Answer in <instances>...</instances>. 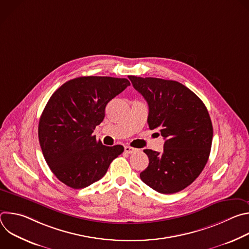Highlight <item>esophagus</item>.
<instances>
[{
    "mask_svg": "<svg viewBox=\"0 0 249 249\" xmlns=\"http://www.w3.org/2000/svg\"><path fill=\"white\" fill-rule=\"evenodd\" d=\"M124 150H125V152L128 153V154H133V153H135V152L137 151V149H134V148L129 147V146H125V147H124Z\"/></svg>",
    "mask_w": 249,
    "mask_h": 249,
    "instance_id": "obj_1",
    "label": "esophagus"
}]
</instances>
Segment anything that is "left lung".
<instances>
[{
  "label": "left lung",
  "mask_w": 249,
  "mask_h": 249,
  "mask_svg": "<svg viewBox=\"0 0 249 249\" xmlns=\"http://www.w3.org/2000/svg\"><path fill=\"white\" fill-rule=\"evenodd\" d=\"M149 105L148 124L165 140L161 154L144 150L148 167L142 181L162 194L179 192L204 169L212 147L213 125L203 101L182 84L129 76Z\"/></svg>",
  "instance_id": "left-lung-1"
}]
</instances>
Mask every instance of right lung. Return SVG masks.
I'll return each instance as SVG.
<instances>
[{"label":"right lung","mask_w":249,"mask_h":249,"mask_svg":"<svg viewBox=\"0 0 249 249\" xmlns=\"http://www.w3.org/2000/svg\"><path fill=\"white\" fill-rule=\"evenodd\" d=\"M128 86L127 79L80 77L49 98L39 120V143L51 171L67 186L81 189L99 180L123 153V146H104L92 133L107 103Z\"/></svg>","instance_id":"right-lung-1"}]
</instances>
